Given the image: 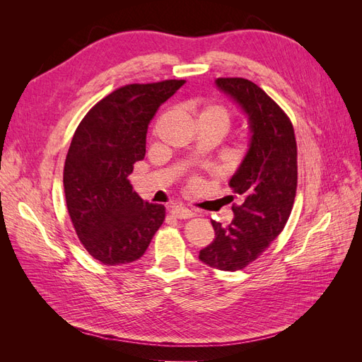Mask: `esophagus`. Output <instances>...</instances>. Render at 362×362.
<instances>
[{
  "instance_id": "34e87169",
  "label": "esophagus",
  "mask_w": 362,
  "mask_h": 362,
  "mask_svg": "<svg viewBox=\"0 0 362 362\" xmlns=\"http://www.w3.org/2000/svg\"><path fill=\"white\" fill-rule=\"evenodd\" d=\"M170 214H172L173 217H177V218H190V217L194 216V213H193L192 210H189V208L180 206V205L172 206V208H170Z\"/></svg>"
}]
</instances>
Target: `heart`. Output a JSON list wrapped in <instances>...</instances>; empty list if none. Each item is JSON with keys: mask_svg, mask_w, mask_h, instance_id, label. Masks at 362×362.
<instances>
[{"mask_svg": "<svg viewBox=\"0 0 362 362\" xmlns=\"http://www.w3.org/2000/svg\"><path fill=\"white\" fill-rule=\"evenodd\" d=\"M198 119L201 120H206L216 127H218L221 129H223L226 133V129L229 128V124H231V116L225 110L223 107L221 105H205L204 108H201L198 113Z\"/></svg>", "mask_w": 362, "mask_h": 362, "instance_id": "1", "label": "heart"}]
</instances>
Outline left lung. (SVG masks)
Returning <instances> with one entry per match:
<instances>
[{
  "mask_svg": "<svg viewBox=\"0 0 362 362\" xmlns=\"http://www.w3.org/2000/svg\"><path fill=\"white\" fill-rule=\"evenodd\" d=\"M216 87L247 120L249 145L229 180L240 205L228 226L211 221L214 240L199 252L210 267L234 272L257 259L286 226L298 187V146L288 116L259 87L245 78H217Z\"/></svg>",
  "mask_w": 362,
  "mask_h": 362,
  "instance_id": "left-lung-1",
  "label": "left lung"
}]
</instances>
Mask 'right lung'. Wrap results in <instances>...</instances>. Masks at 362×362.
I'll use <instances>...</instances> for the list:
<instances>
[{
  "label": "right lung",
  "instance_id": "add662e5",
  "mask_svg": "<svg viewBox=\"0 0 362 362\" xmlns=\"http://www.w3.org/2000/svg\"><path fill=\"white\" fill-rule=\"evenodd\" d=\"M184 83L120 87L90 108L72 137L63 172L68 211L86 250L105 266L139 259L164 221V205L141 199L128 177L145 158L151 119Z\"/></svg>",
  "mask_w": 362,
  "mask_h": 362
}]
</instances>
